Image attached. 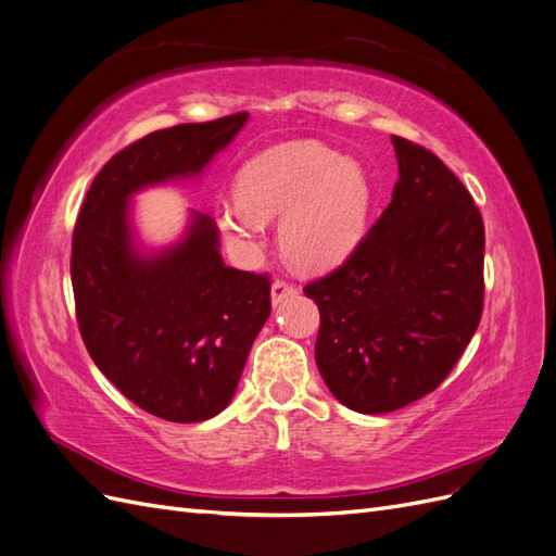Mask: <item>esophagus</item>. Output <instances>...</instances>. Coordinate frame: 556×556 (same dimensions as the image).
<instances>
[{"label":"esophagus","instance_id":"esophagus-1","mask_svg":"<svg viewBox=\"0 0 556 556\" xmlns=\"http://www.w3.org/2000/svg\"><path fill=\"white\" fill-rule=\"evenodd\" d=\"M296 294V285L290 282L288 278H276L271 285V301L274 304H280L282 299L294 296Z\"/></svg>","mask_w":556,"mask_h":556}]
</instances>
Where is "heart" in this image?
Segmentation results:
<instances>
[{"label": "heart", "instance_id": "b5f03b06", "mask_svg": "<svg viewBox=\"0 0 556 556\" xmlns=\"http://www.w3.org/2000/svg\"><path fill=\"white\" fill-rule=\"evenodd\" d=\"M371 188L355 162L317 141L264 150L237 176V206H217L220 227L237 241L255 237L260 223L280 217V248L301 271L339 264L357 243Z\"/></svg>", "mask_w": 556, "mask_h": 556}]
</instances>
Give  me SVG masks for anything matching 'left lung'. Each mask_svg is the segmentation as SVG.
Returning a JSON list of instances; mask_svg holds the SVG:
<instances>
[{"mask_svg":"<svg viewBox=\"0 0 556 556\" xmlns=\"http://www.w3.org/2000/svg\"><path fill=\"white\" fill-rule=\"evenodd\" d=\"M390 206L331 274L306 282L319 308L315 362L331 394L366 415L433 392L473 339L484 304V225L439 155L392 137Z\"/></svg>","mask_w":556,"mask_h":556,"instance_id":"left-lung-1","label":"left lung"}]
</instances>
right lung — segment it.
<instances>
[{
    "instance_id": "right-lung-1",
    "label": "right lung",
    "mask_w": 556,
    "mask_h": 556,
    "mask_svg": "<svg viewBox=\"0 0 556 556\" xmlns=\"http://www.w3.org/2000/svg\"><path fill=\"white\" fill-rule=\"evenodd\" d=\"M245 121L241 111L129 143L94 176L74 225L80 339L117 390L169 422H201L231 401L252 341L271 315V278L225 266L208 215H194L180 245L155 260L139 257L127 199L143 185L199 174Z\"/></svg>"
}]
</instances>
